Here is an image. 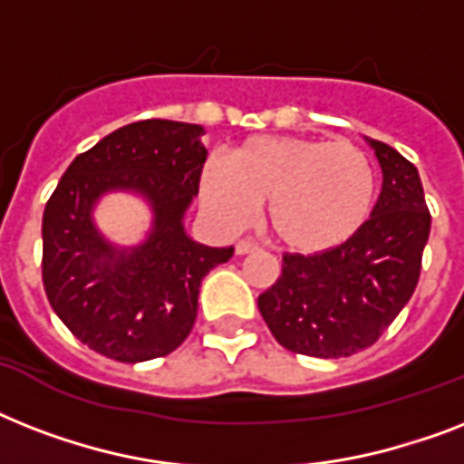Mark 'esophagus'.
I'll list each match as a JSON object with an SVG mask.
<instances>
[{"label":"esophagus","instance_id":"obj_1","mask_svg":"<svg viewBox=\"0 0 464 464\" xmlns=\"http://www.w3.org/2000/svg\"><path fill=\"white\" fill-rule=\"evenodd\" d=\"M257 250V243L253 240H238L236 243V255H247V253H255Z\"/></svg>","mask_w":464,"mask_h":464}]
</instances>
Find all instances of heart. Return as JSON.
Masks as SVG:
<instances>
[{"mask_svg": "<svg viewBox=\"0 0 464 464\" xmlns=\"http://www.w3.org/2000/svg\"><path fill=\"white\" fill-rule=\"evenodd\" d=\"M375 170L352 141L253 137L199 173V199L228 228L247 224L267 202V228L282 247L323 255L366 226L375 204Z\"/></svg>", "mask_w": 464, "mask_h": 464, "instance_id": "1", "label": "heart"}]
</instances>
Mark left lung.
<instances>
[{
    "instance_id": "1",
    "label": "left lung",
    "mask_w": 464,
    "mask_h": 464,
    "mask_svg": "<svg viewBox=\"0 0 464 464\" xmlns=\"http://www.w3.org/2000/svg\"><path fill=\"white\" fill-rule=\"evenodd\" d=\"M382 170L371 218L352 240L323 255H284L282 276L257 298L284 349L339 359L366 349L417 289L431 214L414 163L368 140Z\"/></svg>"
}]
</instances>
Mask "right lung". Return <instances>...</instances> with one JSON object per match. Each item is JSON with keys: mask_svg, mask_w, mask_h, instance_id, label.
Segmentation results:
<instances>
[{"mask_svg": "<svg viewBox=\"0 0 464 464\" xmlns=\"http://www.w3.org/2000/svg\"><path fill=\"white\" fill-rule=\"evenodd\" d=\"M204 127L141 120L76 156L43 214L47 301L76 339L122 363L175 352L197 317L202 279L233 247H209L185 231L199 192ZM127 191L152 214L148 236L118 246L97 228V202Z\"/></svg>", "mask_w": 464, "mask_h": 464, "instance_id": "1", "label": "right lung"}]
</instances>
